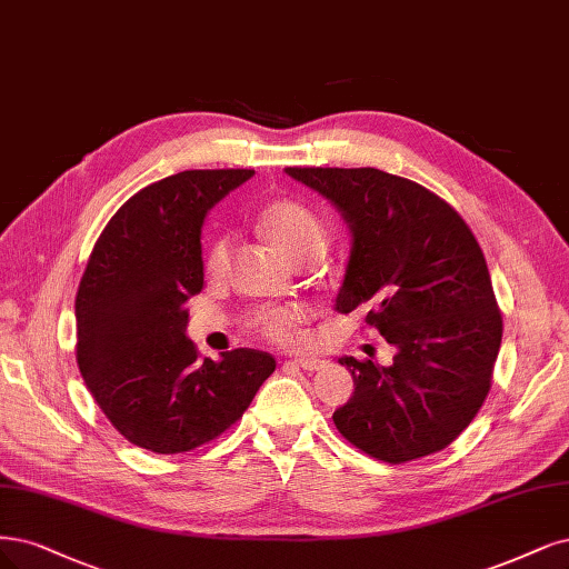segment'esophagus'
<instances>
[{
    "label": "esophagus",
    "instance_id": "34e87169",
    "mask_svg": "<svg viewBox=\"0 0 569 569\" xmlns=\"http://www.w3.org/2000/svg\"><path fill=\"white\" fill-rule=\"evenodd\" d=\"M291 365H297V367H301V369H306V371H318V369H322L327 362L320 360V358H293Z\"/></svg>",
    "mask_w": 569,
    "mask_h": 569
}]
</instances>
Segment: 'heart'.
Wrapping results in <instances>:
<instances>
[{
	"label": "heart",
	"mask_w": 569,
	"mask_h": 569,
	"mask_svg": "<svg viewBox=\"0 0 569 569\" xmlns=\"http://www.w3.org/2000/svg\"><path fill=\"white\" fill-rule=\"evenodd\" d=\"M259 228L289 259L299 261L303 253L322 247V226L316 213L297 200H272L259 213ZM230 242L226 234H217L204 251V270L219 276L228 261ZM306 310L301 306H272L251 312L249 327L266 341L278 346H297L303 339Z\"/></svg>",
	"instance_id": "heart-1"
}]
</instances>
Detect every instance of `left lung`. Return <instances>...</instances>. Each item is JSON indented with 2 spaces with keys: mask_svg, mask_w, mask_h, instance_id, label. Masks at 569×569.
Returning a JSON list of instances; mask_svg holds the SVG:
<instances>
[{
  "mask_svg": "<svg viewBox=\"0 0 569 569\" xmlns=\"http://www.w3.org/2000/svg\"><path fill=\"white\" fill-rule=\"evenodd\" d=\"M284 171L335 202L352 232L337 310L365 308V322L398 348L390 367L339 360L356 383L335 411L339 433L386 463L440 452L492 388L503 331L473 230L436 192L375 167Z\"/></svg>",
  "mask_w": 569,
  "mask_h": 569,
  "instance_id": "obj_1",
  "label": "left lung"
}]
</instances>
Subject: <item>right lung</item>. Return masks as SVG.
Wrapping results in <instances>:
<instances>
[{"mask_svg": "<svg viewBox=\"0 0 569 569\" xmlns=\"http://www.w3.org/2000/svg\"><path fill=\"white\" fill-rule=\"evenodd\" d=\"M253 169H190L129 198L98 234L77 289V365L136 447L181 455L242 419L276 358L253 348L200 358L186 301L204 287L202 223Z\"/></svg>", "mask_w": 569, "mask_h": 569, "instance_id": "obj_1", "label": "right lung"}]
</instances>
